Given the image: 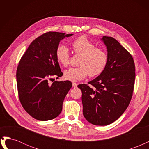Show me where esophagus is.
Returning a JSON list of instances; mask_svg holds the SVG:
<instances>
[{
	"instance_id": "34e87169",
	"label": "esophagus",
	"mask_w": 149,
	"mask_h": 149,
	"mask_svg": "<svg viewBox=\"0 0 149 149\" xmlns=\"http://www.w3.org/2000/svg\"><path fill=\"white\" fill-rule=\"evenodd\" d=\"M73 84V88H76V87H77V84H76V83H73V84Z\"/></svg>"
}]
</instances>
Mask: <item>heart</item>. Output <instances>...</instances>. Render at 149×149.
Returning a JSON list of instances; mask_svg holds the SVG:
<instances>
[{"label":"heart","mask_w":149,"mask_h":149,"mask_svg":"<svg viewBox=\"0 0 149 149\" xmlns=\"http://www.w3.org/2000/svg\"><path fill=\"white\" fill-rule=\"evenodd\" d=\"M76 54L80 55L78 67L70 68L64 71L65 79L76 82L89 74L95 76L104 70L107 62V55L103 49L96 45L85 37H80L72 43ZM56 58L59 63L66 66L70 62V53L65 45H60L56 49Z\"/></svg>","instance_id":"heart-1"}]
</instances>
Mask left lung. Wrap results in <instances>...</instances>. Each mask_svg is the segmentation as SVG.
Segmentation results:
<instances>
[{
  "label": "left lung",
  "mask_w": 149,
  "mask_h": 149,
  "mask_svg": "<svg viewBox=\"0 0 149 149\" xmlns=\"http://www.w3.org/2000/svg\"><path fill=\"white\" fill-rule=\"evenodd\" d=\"M107 48L104 70L88 84H79L82 91L83 112L89 123L106 125L113 123L127 109L135 81V65L132 55L119 42L103 36Z\"/></svg>",
  "instance_id": "1"
}]
</instances>
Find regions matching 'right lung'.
Returning <instances> with one entry per match:
<instances>
[{
	"instance_id": "right-lung-1",
	"label": "right lung",
	"mask_w": 149,
	"mask_h": 149,
	"mask_svg": "<svg viewBox=\"0 0 149 149\" xmlns=\"http://www.w3.org/2000/svg\"><path fill=\"white\" fill-rule=\"evenodd\" d=\"M73 34L49 31L31 43L22 56L17 70L20 101L33 118L42 121L60 115L63 102L72 87L70 81L48 83L49 79L63 75L56 58L61 40Z\"/></svg>"
}]
</instances>
